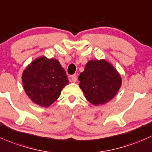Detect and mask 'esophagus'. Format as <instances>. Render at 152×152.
I'll return each mask as SVG.
<instances>
[{
  "mask_svg": "<svg viewBox=\"0 0 152 152\" xmlns=\"http://www.w3.org/2000/svg\"><path fill=\"white\" fill-rule=\"evenodd\" d=\"M77 76L76 75H72L71 77H70V81H72V82H74V83H75L76 81H77Z\"/></svg>",
  "mask_w": 152,
  "mask_h": 152,
  "instance_id": "esophagus-1",
  "label": "esophagus"
}]
</instances>
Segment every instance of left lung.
<instances>
[{
    "label": "left lung",
    "instance_id": "8db88e82",
    "mask_svg": "<svg viewBox=\"0 0 152 152\" xmlns=\"http://www.w3.org/2000/svg\"><path fill=\"white\" fill-rule=\"evenodd\" d=\"M79 86L86 99L94 105L112 99L121 85V79L112 65L104 60L90 61L80 73Z\"/></svg>",
    "mask_w": 152,
    "mask_h": 152
}]
</instances>
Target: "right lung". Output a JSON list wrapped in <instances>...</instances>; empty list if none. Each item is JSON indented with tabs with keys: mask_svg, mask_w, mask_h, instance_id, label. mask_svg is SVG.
I'll use <instances>...</instances> for the list:
<instances>
[{
	"mask_svg": "<svg viewBox=\"0 0 152 152\" xmlns=\"http://www.w3.org/2000/svg\"><path fill=\"white\" fill-rule=\"evenodd\" d=\"M22 80L28 96L42 107L54 102L69 83L65 70L58 61L45 57L32 62L23 72Z\"/></svg>",
	"mask_w": 152,
	"mask_h": 152,
	"instance_id": "obj_1",
	"label": "right lung"
}]
</instances>
